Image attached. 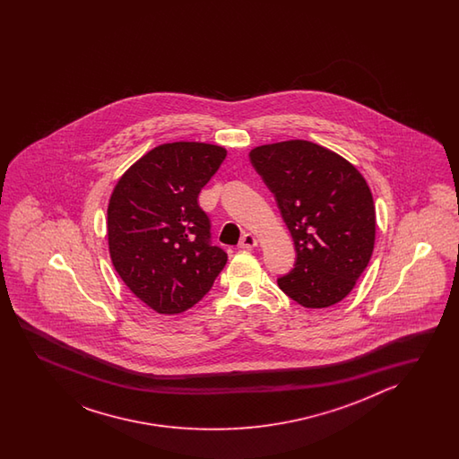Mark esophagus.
<instances>
[{
	"label": "esophagus",
	"instance_id": "1",
	"mask_svg": "<svg viewBox=\"0 0 459 459\" xmlns=\"http://www.w3.org/2000/svg\"><path fill=\"white\" fill-rule=\"evenodd\" d=\"M241 249H253L257 246V239L254 238L253 234L246 233L243 238H241V241L238 244Z\"/></svg>",
	"mask_w": 459,
	"mask_h": 459
}]
</instances>
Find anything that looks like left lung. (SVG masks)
Wrapping results in <instances>:
<instances>
[{
    "label": "left lung",
    "instance_id": "left-lung-1",
    "mask_svg": "<svg viewBox=\"0 0 459 459\" xmlns=\"http://www.w3.org/2000/svg\"><path fill=\"white\" fill-rule=\"evenodd\" d=\"M249 160L273 194L297 259L277 279L305 308H326L351 292L376 241L371 190L346 159L310 141L255 147Z\"/></svg>",
    "mask_w": 459,
    "mask_h": 459
}]
</instances>
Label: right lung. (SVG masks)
Masks as SVG:
<instances>
[{"mask_svg":"<svg viewBox=\"0 0 459 459\" xmlns=\"http://www.w3.org/2000/svg\"><path fill=\"white\" fill-rule=\"evenodd\" d=\"M225 157L213 144H162L129 167L111 194V261L129 290L157 313L192 308L225 267L228 254L212 244L210 218L198 205Z\"/></svg>","mask_w":459,"mask_h":459,"instance_id":"right-lung-1","label":"right lung"}]
</instances>
